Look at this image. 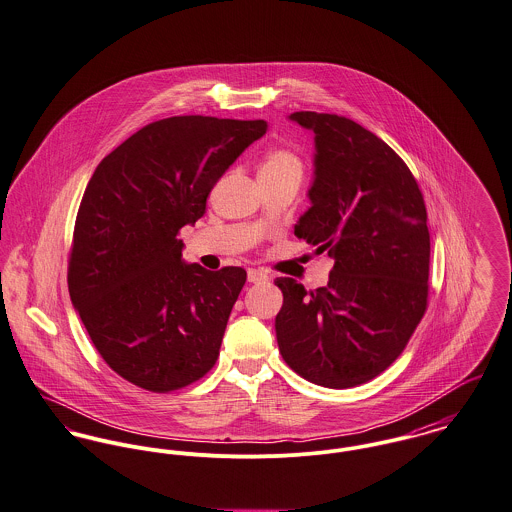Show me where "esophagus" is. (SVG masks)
<instances>
[{"mask_svg": "<svg viewBox=\"0 0 512 512\" xmlns=\"http://www.w3.org/2000/svg\"><path fill=\"white\" fill-rule=\"evenodd\" d=\"M248 281H250V283H264V281H268V274L262 272V270L250 268V270H248Z\"/></svg>", "mask_w": 512, "mask_h": 512, "instance_id": "esophagus-1", "label": "esophagus"}]
</instances>
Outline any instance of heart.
I'll return each mask as SVG.
<instances>
[{
	"label": "heart",
	"instance_id": "b5f03b06",
	"mask_svg": "<svg viewBox=\"0 0 512 512\" xmlns=\"http://www.w3.org/2000/svg\"><path fill=\"white\" fill-rule=\"evenodd\" d=\"M260 174H268V176H293V178L299 180L303 176V162L291 150H274V152H270L264 158Z\"/></svg>",
	"mask_w": 512,
	"mask_h": 512
}]
</instances>
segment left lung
<instances>
[{"label":"left lung","mask_w":512,"mask_h":512,"mask_svg":"<svg viewBox=\"0 0 512 512\" xmlns=\"http://www.w3.org/2000/svg\"><path fill=\"white\" fill-rule=\"evenodd\" d=\"M315 133L311 207L295 236L334 258L325 287L278 278L283 360L311 383L346 389L385 372L426 311L430 234L417 180L391 146L328 113L289 115Z\"/></svg>","instance_id":"obj_1"}]
</instances>
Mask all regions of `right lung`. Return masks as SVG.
Instances as JSON below:
<instances>
[{"instance_id":"obj_1","label":"right lung","mask_w":512,"mask_h":512,"mask_svg":"<svg viewBox=\"0 0 512 512\" xmlns=\"http://www.w3.org/2000/svg\"><path fill=\"white\" fill-rule=\"evenodd\" d=\"M268 123L170 117L142 127L93 172L76 217L68 289L113 372L154 393L197 381L219 356L242 268L186 264L178 233Z\"/></svg>"}]
</instances>
